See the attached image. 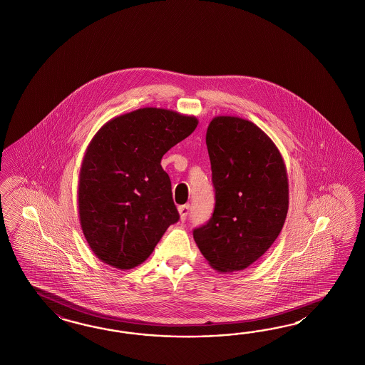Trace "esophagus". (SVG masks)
I'll use <instances>...</instances> for the list:
<instances>
[{
    "label": "esophagus",
    "instance_id": "1",
    "mask_svg": "<svg viewBox=\"0 0 365 365\" xmlns=\"http://www.w3.org/2000/svg\"><path fill=\"white\" fill-rule=\"evenodd\" d=\"M178 213H180V219L181 221L187 220V213H189V205H181L178 208Z\"/></svg>",
    "mask_w": 365,
    "mask_h": 365
}]
</instances>
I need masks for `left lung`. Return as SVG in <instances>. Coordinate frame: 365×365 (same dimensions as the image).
I'll use <instances>...</instances> for the list:
<instances>
[{
  "instance_id": "left-lung-1",
  "label": "left lung",
  "mask_w": 365,
  "mask_h": 365,
  "mask_svg": "<svg viewBox=\"0 0 365 365\" xmlns=\"http://www.w3.org/2000/svg\"><path fill=\"white\" fill-rule=\"evenodd\" d=\"M216 205L193 239L221 273L244 271L271 248L288 213L289 187L282 153L252 121L217 115L207 129Z\"/></svg>"
}]
</instances>
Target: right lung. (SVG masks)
I'll return each instance as SVG.
<instances>
[{
	"label": "right lung",
	"instance_id": "obj_1",
	"mask_svg": "<svg viewBox=\"0 0 365 365\" xmlns=\"http://www.w3.org/2000/svg\"><path fill=\"white\" fill-rule=\"evenodd\" d=\"M197 124L195 115L141 108L109 120L94 135L83 155L77 201L83 236L103 262L135 268L178 222L161 158Z\"/></svg>",
	"mask_w": 365,
	"mask_h": 365
}]
</instances>
